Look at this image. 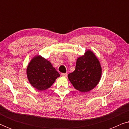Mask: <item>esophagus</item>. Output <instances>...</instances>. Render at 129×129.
Returning <instances> with one entry per match:
<instances>
[{
    "label": "esophagus",
    "instance_id": "34e87169",
    "mask_svg": "<svg viewBox=\"0 0 129 129\" xmlns=\"http://www.w3.org/2000/svg\"><path fill=\"white\" fill-rule=\"evenodd\" d=\"M61 75L63 76H64V77H67L68 74L67 73H61Z\"/></svg>",
    "mask_w": 129,
    "mask_h": 129
}]
</instances>
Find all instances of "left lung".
<instances>
[{"label":"left lung","mask_w":129,"mask_h":129,"mask_svg":"<svg viewBox=\"0 0 129 129\" xmlns=\"http://www.w3.org/2000/svg\"><path fill=\"white\" fill-rule=\"evenodd\" d=\"M102 74L101 64L91 50L77 59L75 70L68 75L73 87L80 92L85 93L94 89L99 83Z\"/></svg>","instance_id":"obj_1"}]
</instances>
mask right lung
I'll use <instances>...</instances> for the list:
<instances>
[{
  "instance_id": "right-lung-1",
  "label": "right lung",
  "mask_w": 129,
  "mask_h": 129,
  "mask_svg": "<svg viewBox=\"0 0 129 129\" xmlns=\"http://www.w3.org/2000/svg\"><path fill=\"white\" fill-rule=\"evenodd\" d=\"M26 75L31 85L40 91L50 87L60 76L50 61L40 55L35 56L31 59L26 69Z\"/></svg>"
}]
</instances>
